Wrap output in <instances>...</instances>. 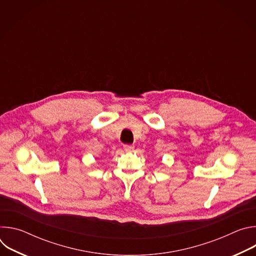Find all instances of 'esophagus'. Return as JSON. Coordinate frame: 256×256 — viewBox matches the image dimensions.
<instances>
[{"label": "esophagus", "instance_id": "esophagus-1", "mask_svg": "<svg viewBox=\"0 0 256 256\" xmlns=\"http://www.w3.org/2000/svg\"><path fill=\"white\" fill-rule=\"evenodd\" d=\"M124 149L126 152H132L134 149V147L132 144H124Z\"/></svg>", "mask_w": 256, "mask_h": 256}]
</instances>
